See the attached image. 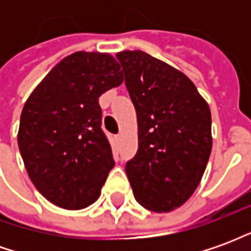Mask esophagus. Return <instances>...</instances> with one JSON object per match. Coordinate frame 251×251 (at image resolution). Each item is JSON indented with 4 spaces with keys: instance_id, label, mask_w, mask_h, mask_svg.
Masks as SVG:
<instances>
[{
    "instance_id": "obj_1",
    "label": "esophagus",
    "mask_w": 251,
    "mask_h": 251,
    "mask_svg": "<svg viewBox=\"0 0 251 251\" xmlns=\"http://www.w3.org/2000/svg\"><path fill=\"white\" fill-rule=\"evenodd\" d=\"M121 138H122V136H121V134H117V136H115V140H117L118 142L121 141Z\"/></svg>"
}]
</instances>
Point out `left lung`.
I'll use <instances>...</instances> for the list:
<instances>
[{
  "label": "left lung",
  "mask_w": 251,
  "mask_h": 251,
  "mask_svg": "<svg viewBox=\"0 0 251 251\" xmlns=\"http://www.w3.org/2000/svg\"><path fill=\"white\" fill-rule=\"evenodd\" d=\"M138 124V151L125 171L136 200L169 212L192 196L212 148L211 111L183 72L144 51L117 53Z\"/></svg>",
  "instance_id": "obj_1"
}]
</instances>
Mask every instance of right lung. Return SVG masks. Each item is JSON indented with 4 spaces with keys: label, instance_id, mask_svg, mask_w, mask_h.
I'll list each match as a JSON object with an SVG mask.
<instances>
[{
    "label": "right lung",
    "instance_id": "add662e5",
    "mask_svg": "<svg viewBox=\"0 0 251 251\" xmlns=\"http://www.w3.org/2000/svg\"><path fill=\"white\" fill-rule=\"evenodd\" d=\"M122 82L111 55L79 51L57 63L26 99L20 153L33 185L57 207L82 210L99 198L115 164L100 129L99 97Z\"/></svg>",
    "mask_w": 251,
    "mask_h": 251
}]
</instances>
